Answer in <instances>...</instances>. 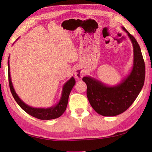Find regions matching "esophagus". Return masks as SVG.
Returning a JSON list of instances; mask_svg holds the SVG:
<instances>
[{
  "label": "esophagus",
  "mask_w": 152,
  "mask_h": 152,
  "mask_svg": "<svg viewBox=\"0 0 152 152\" xmlns=\"http://www.w3.org/2000/svg\"><path fill=\"white\" fill-rule=\"evenodd\" d=\"M84 72H82L80 69L79 68H76L75 71H74V76H75L76 78L77 79H81L82 77L84 76Z\"/></svg>",
  "instance_id": "esophagus-1"
}]
</instances>
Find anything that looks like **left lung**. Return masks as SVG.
<instances>
[{"label":"left lung","mask_w":152,"mask_h":152,"mask_svg":"<svg viewBox=\"0 0 152 152\" xmlns=\"http://www.w3.org/2000/svg\"><path fill=\"white\" fill-rule=\"evenodd\" d=\"M133 48L132 70L116 86H107L91 76L82 78L87 86L86 94L90 104L99 115L106 117L116 116L125 112L140 94L145 80V63L140 45L135 37L125 27Z\"/></svg>","instance_id":"8db88e82"}]
</instances>
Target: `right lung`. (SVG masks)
Wrapping results in <instances>:
<instances>
[{"label": "right lung", "instance_id": "obj_1", "mask_svg": "<svg viewBox=\"0 0 152 152\" xmlns=\"http://www.w3.org/2000/svg\"><path fill=\"white\" fill-rule=\"evenodd\" d=\"M8 74L10 90H11L12 96L14 97L17 104L19 105L23 110H24L29 115H31L32 117L37 118V119L42 120H50L56 119V118L60 117L63 114L66 109L67 105H68L69 95H70L72 89L74 84L76 83L75 79H74V77H72L69 80L67 81L64 84L60 100L54 106L48 108H34L25 104L20 99L16 93V92H15L13 86H12L11 74H10L9 60H8Z\"/></svg>", "mask_w": 152, "mask_h": 152}]
</instances>
